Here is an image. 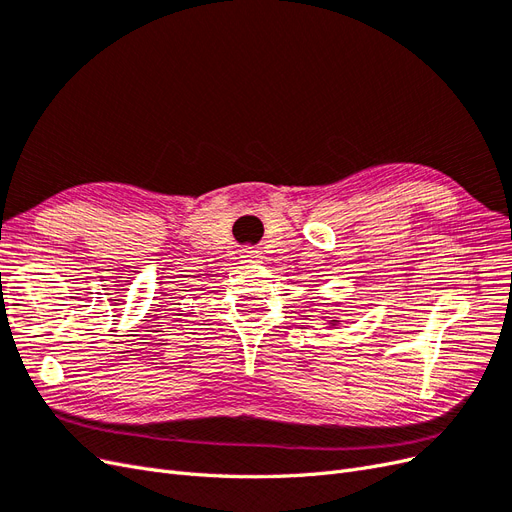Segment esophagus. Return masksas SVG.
Masks as SVG:
<instances>
[{"label": "esophagus", "mask_w": 512, "mask_h": 512, "mask_svg": "<svg viewBox=\"0 0 512 512\" xmlns=\"http://www.w3.org/2000/svg\"><path fill=\"white\" fill-rule=\"evenodd\" d=\"M241 256H243L245 260H250V262H258V260L262 258L260 252L254 250V247H245V250H241Z\"/></svg>", "instance_id": "34e87169"}]
</instances>
